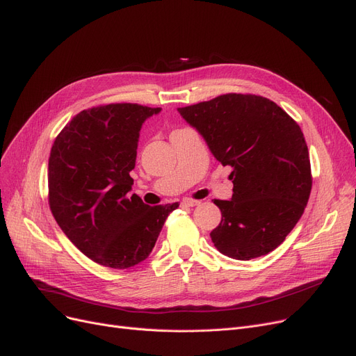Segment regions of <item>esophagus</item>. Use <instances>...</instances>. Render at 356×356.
Instances as JSON below:
<instances>
[{
	"mask_svg": "<svg viewBox=\"0 0 356 356\" xmlns=\"http://www.w3.org/2000/svg\"><path fill=\"white\" fill-rule=\"evenodd\" d=\"M199 204H200V200H196V199H183L181 200L183 207H196Z\"/></svg>",
	"mask_w": 356,
	"mask_h": 356,
	"instance_id": "34e87169",
	"label": "esophagus"
}]
</instances>
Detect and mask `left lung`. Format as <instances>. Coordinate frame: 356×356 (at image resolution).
Returning <instances> with one entry per match:
<instances>
[{
    "label": "left lung",
    "mask_w": 356,
    "mask_h": 356,
    "mask_svg": "<svg viewBox=\"0 0 356 356\" xmlns=\"http://www.w3.org/2000/svg\"><path fill=\"white\" fill-rule=\"evenodd\" d=\"M177 111L213 157L233 167V197L213 200L222 213L211 231L213 245L238 260L275 250L301 218L312 192L310 157L298 123L272 100L237 92Z\"/></svg>",
    "instance_id": "1"
}]
</instances>
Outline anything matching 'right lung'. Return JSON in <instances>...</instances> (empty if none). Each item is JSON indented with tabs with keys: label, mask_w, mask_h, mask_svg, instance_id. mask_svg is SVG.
<instances>
[{
	"label": "right lung",
	"mask_w": 356,
	"mask_h": 356,
	"mask_svg": "<svg viewBox=\"0 0 356 356\" xmlns=\"http://www.w3.org/2000/svg\"><path fill=\"white\" fill-rule=\"evenodd\" d=\"M160 107L112 103L75 115L55 138L49 207L71 243L96 264L128 269L145 260L170 212L129 196L140 131Z\"/></svg>",
	"instance_id": "right-lung-1"
}]
</instances>
